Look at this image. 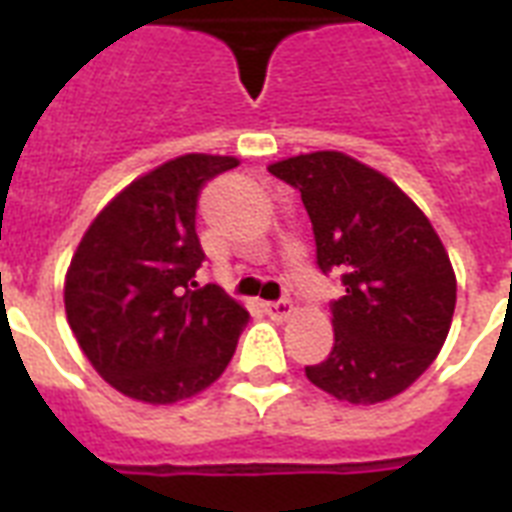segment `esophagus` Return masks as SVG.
<instances>
[{
  "label": "esophagus",
  "instance_id": "1",
  "mask_svg": "<svg viewBox=\"0 0 512 512\" xmlns=\"http://www.w3.org/2000/svg\"><path fill=\"white\" fill-rule=\"evenodd\" d=\"M263 311L271 316L273 321H284L292 313V303L289 300H273V303H263Z\"/></svg>",
  "mask_w": 512,
  "mask_h": 512
}]
</instances>
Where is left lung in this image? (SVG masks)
<instances>
[{"instance_id": "obj_1", "label": "left lung", "mask_w": 512, "mask_h": 512, "mask_svg": "<svg viewBox=\"0 0 512 512\" xmlns=\"http://www.w3.org/2000/svg\"><path fill=\"white\" fill-rule=\"evenodd\" d=\"M268 172L300 191L316 263L345 287L332 300L335 345L305 377L348 404L398 396L452 327L457 279L438 233L393 180L340 151L292 156Z\"/></svg>"}]
</instances>
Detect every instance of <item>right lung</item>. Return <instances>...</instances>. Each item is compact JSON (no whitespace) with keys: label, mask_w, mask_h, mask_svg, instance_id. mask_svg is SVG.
<instances>
[{"label":"right lung","mask_w":512,"mask_h":512,"mask_svg":"<svg viewBox=\"0 0 512 512\" xmlns=\"http://www.w3.org/2000/svg\"><path fill=\"white\" fill-rule=\"evenodd\" d=\"M233 156L185 154L132 180L100 212L66 273V316L95 372L146 404L209 388L249 313L217 284L199 287L196 207Z\"/></svg>","instance_id":"add662e5"}]
</instances>
